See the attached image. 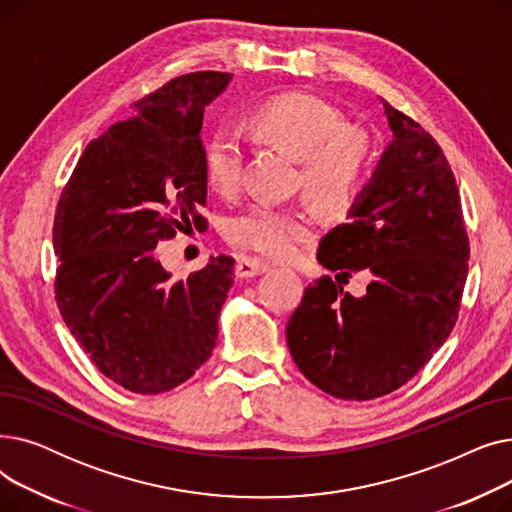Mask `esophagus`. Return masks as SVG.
I'll return each mask as SVG.
<instances>
[{
    "instance_id": "1",
    "label": "esophagus",
    "mask_w": 512,
    "mask_h": 512,
    "mask_svg": "<svg viewBox=\"0 0 512 512\" xmlns=\"http://www.w3.org/2000/svg\"><path fill=\"white\" fill-rule=\"evenodd\" d=\"M267 270H270V265L263 263V261H257V259H251V257H240V259L236 261V276H238V278L261 276V274H265Z\"/></svg>"
}]
</instances>
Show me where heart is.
<instances>
[{"mask_svg":"<svg viewBox=\"0 0 512 512\" xmlns=\"http://www.w3.org/2000/svg\"><path fill=\"white\" fill-rule=\"evenodd\" d=\"M253 126L284 151L303 161L305 188L319 205L340 209L363 188L371 168V147L363 132L348 128L344 116L324 99L286 93L253 112ZM205 174L213 188L230 193L242 174V143L234 128H218L205 145ZM309 226L299 213L253 205L226 224V238L238 249L267 259L299 253Z\"/></svg>","mask_w":512,"mask_h":512,"instance_id":"b5f03b06","label":"heart"}]
</instances>
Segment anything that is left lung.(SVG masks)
I'll return each mask as SVG.
<instances>
[{
	"label": "left lung",
	"instance_id": "obj_1",
	"mask_svg": "<svg viewBox=\"0 0 512 512\" xmlns=\"http://www.w3.org/2000/svg\"><path fill=\"white\" fill-rule=\"evenodd\" d=\"M380 101L392 141L348 224L319 242L317 261L336 282L309 284L286 326L305 378L342 400L390 394L434 357L459 317L469 270L459 188L440 145ZM355 271L372 278L363 298L341 288Z\"/></svg>",
	"mask_w": 512,
	"mask_h": 512
}]
</instances>
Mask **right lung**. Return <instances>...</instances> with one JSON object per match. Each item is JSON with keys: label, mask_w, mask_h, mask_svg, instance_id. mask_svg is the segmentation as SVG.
<instances>
[{"label": "right lung", "mask_w": 512, "mask_h": 512, "mask_svg": "<svg viewBox=\"0 0 512 512\" xmlns=\"http://www.w3.org/2000/svg\"><path fill=\"white\" fill-rule=\"evenodd\" d=\"M232 74H184L134 103L80 155L53 222L56 301L95 367L137 394L168 392L211 357L234 259L174 280L157 245L207 224L201 126ZM193 230V228H191Z\"/></svg>", "instance_id": "add662e5"}]
</instances>
